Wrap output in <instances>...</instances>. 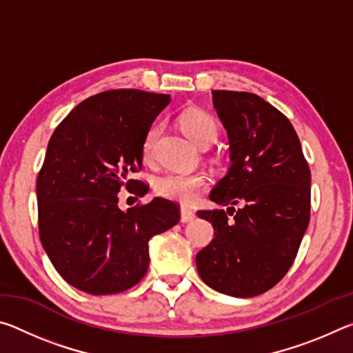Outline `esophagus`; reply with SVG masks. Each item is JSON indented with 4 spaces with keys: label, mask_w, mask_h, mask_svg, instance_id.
Segmentation results:
<instances>
[{
    "label": "esophagus",
    "mask_w": 353,
    "mask_h": 353,
    "mask_svg": "<svg viewBox=\"0 0 353 353\" xmlns=\"http://www.w3.org/2000/svg\"><path fill=\"white\" fill-rule=\"evenodd\" d=\"M196 218V213L191 210L188 207H182L181 208V221L182 223H190V221H193Z\"/></svg>",
    "instance_id": "obj_1"
}]
</instances>
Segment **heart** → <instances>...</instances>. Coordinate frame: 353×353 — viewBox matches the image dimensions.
Masks as SVG:
<instances>
[{"mask_svg":"<svg viewBox=\"0 0 353 353\" xmlns=\"http://www.w3.org/2000/svg\"><path fill=\"white\" fill-rule=\"evenodd\" d=\"M179 124L185 135L199 146H208L218 137V124L214 118L201 109L183 110L179 115ZM157 135L159 126H152L148 130L145 141H143V157L145 159L151 157ZM205 185L207 176L202 171L165 172L154 179L155 193L162 198L179 202H191Z\"/></svg>","mask_w":353,"mask_h":353,"instance_id":"heart-1","label":"heart"}]
</instances>
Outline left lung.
Returning a JSON list of instances; mask_svg holds the SVG:
<instances>
[{"mask_svg": "<svg viewBox=\"0 0 353 353\" xmlns=\"http://www.w3.org/2000/svg\"><path fill=\"white\" fill-rule=\"evenodd\" d=\"M212 99L232 165L210 201L230 207L198 212L214 238L196 266L210 288L254 297L277 285L296 259L310 223L312 174L294 128L276 107L248 92L213 90Z\"/></svg>", "mask_w": 353, "mask_h": 353, "instance_id": "1", "label": "left lung"}]
</instances>
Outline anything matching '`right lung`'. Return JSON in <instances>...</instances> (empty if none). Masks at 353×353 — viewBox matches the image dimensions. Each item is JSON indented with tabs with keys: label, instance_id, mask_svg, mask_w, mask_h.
Listing matches in <instances>:
<instances>
[{
	"label": "right lung",
	"instance_id": "1",
	"mask_svg": "<svg viewBox=\"0 0 353 353\" xmlns=\"http://www.w3.org/2000/svg\"><path fill=\"white\" fill-rule=\"evenodd\" d=\"M170 94L109 90L77 104L56 128L37 177L39 234L65 282L94 296L132 288L149 266L148 243L181 219L179 207L154 198L123 212L118 191L145 196L129 179L141 170L143 141Z\"/></svg>",
	"mask_w": 353,
	"mask_h": 353
}]
</instances>
